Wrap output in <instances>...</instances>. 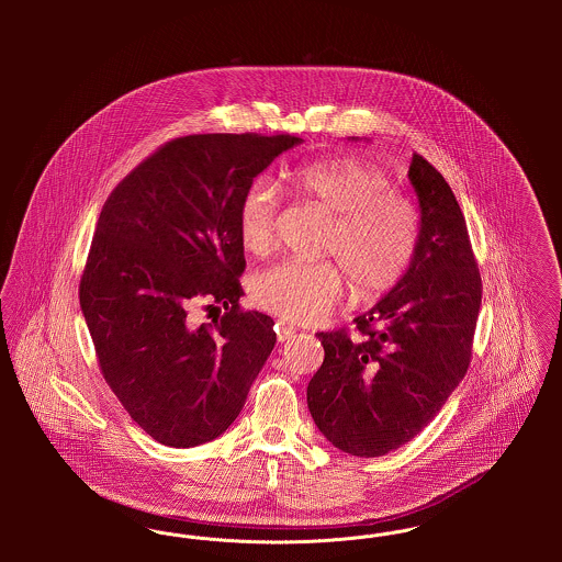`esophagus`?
I'll list each match as a JSON object with an SVG mask.
<instances>
[{"label": "esophagus", "mask_w": 562, "mask_h": 562, "mask_svg": "<svg viewBox=\"0 0 562 562\" xmlns=\"http://www.w3.org/2000/svg\"><path fill=\"white\" fill-rule=\"evenodd\" d=\"M276 335H278V341H286V339H291L294 337V333H296V328H294L293 324H286V322H276Z\"/></svg>", "instance_id": "1"}]
</instances>
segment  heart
<instances>
[{
  "mask_svg": "<svg viewBox=\"0 0 562 562\" xmlns=\"http://www.w3.org/2000/svg\"><path fill=\"white\" fill-rule=\"evenodd\" d=\"M291 186L303 200L333 213L324 252L347 268L356 293L376 299L390 293L411 268L419 244V213L411 200L387 191V177L358 158H321L294 168ZM278 193L259 177L238 204V238L250 255H266L276 244ZM344 267V268H345ZM342 268V269H344ZM337 261H278L259 269L248 284L252 301L291 322H316L333 312L346 291Z\"/></svg>",
  "mask_w": 562,
  "mask_h": 562,
  "instance_id": "b5f03b06",
  "label": "heart"
}]
</instances>
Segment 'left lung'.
<instances>
[{
  "label": "left lung",
  "mask_w": 562,
  "mask_h": 562,
  "mask_svg": "<svg viewBox=\"0 0 562 562\" xmlns=\"http://www.w3.org/2000/svg\"><path fill=\"white\" fill-rule=\"evenodd\" d=\"M419 244L401 282L348 330L318 333L324 362L307 385L316 426L344 453L381 457L413 440L468 373L481 271L445 177L413 154Z\"/></svg>",
  "instance_id": "left-lung-1"
}]
</instances>
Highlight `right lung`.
<instances>
[{
    "label": "right lung",
    "mask_w": 562,
    "mask_h": 562,
    "mask_svg": "<svg viewBox=\"0 0 562 562\" xmlns=\"http://www.w3.org/2000/svg\"><path fill=\"white\" fill-rule=\"evenodd\" d=\"M293 134H189L111 191L81 273L80 305L111 392L138 428L175 449L204 445L240 415L276 346L273 321L240 310L236 216L246 188ZM226 314L189 329L188 307Z\"/></svg>",
    "instance_id": "obj_1"
}]
</instances>
